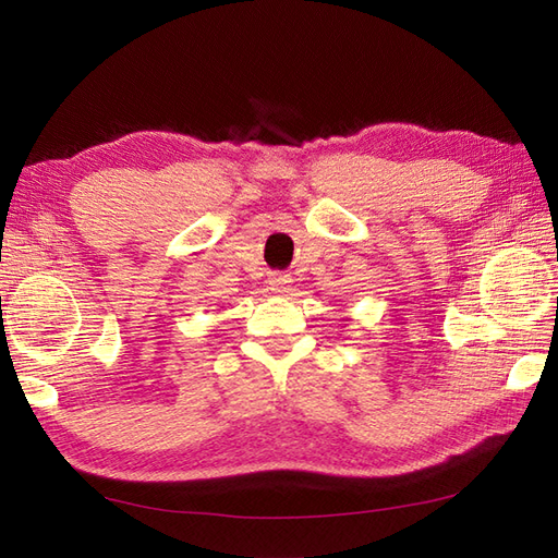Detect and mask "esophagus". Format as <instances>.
<instances>
[{"mask_svg":"<svg viewBox=\"0 0 558 558\" xmlns=\"http://www.w3.org/2000/svg\"><path fill=\"white\" fill-rule=\"evenodd\" d=\"M291 283H293L291 275H283V272L269 275V286H272V291H277V293H289Z\"/></svg>","mask_w":558,"mask_h":558,"instance_id":"esophagus-1","label":"esophagus"}]
</instances>
